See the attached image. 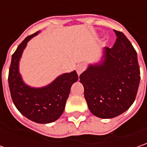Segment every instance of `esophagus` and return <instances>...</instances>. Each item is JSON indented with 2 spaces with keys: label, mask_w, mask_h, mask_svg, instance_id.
I'll use <instances>...</instances> for the list:
<instances>
[{
  "label": "esophagus",
  "mask_w": 147,
  "mask_h": 147,
  "mask_svg": "<svg viewBox=\"0 0 147 147\" xmlns=\"http://www.w3.org/2000/svg\"><path fill=\"white\" fill-rule=\"evenodd\" d=\"M84 70H85V66L84 65V64L80 63V64H78V65L76 66V71H77V74L79 76H80Z\"/></svg>",
  "instance_id": "obj_1"
}]
</instances>
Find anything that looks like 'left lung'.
I'll list each match as a JSON object with an SVG mask.
<instances>
[{
  "mask_svg": "<svg viewBox=\"0 0 147 147\" xmlns=\"http://www.w3.org/2000/svg\"><path fill=\"white\" fill-rule=\"evenodd\" d=\"M114 32L115 43L112 48L105 47L104 60L80 76L89 110L105 119L115 117L132 105L140 82L135 49L122 32Z\"/></svg>",
  "mask_w": 147,
  "mask_h": 147,
  "instance_id": "8db88e82",
  "label": "left lung"
}]
</instances>
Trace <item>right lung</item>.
Segmentation results:
<instances>
[{"label":"right lung","instance_id":"add662e5","mask_svg":"<svg viewBox=\"0 0 147 147\" xmlns=\"http://www.w3.org/2000/svg\"><path fill=\"white\" fill-rule=\"evenodd\" d=\"M38 33L26 37L13 54L8 81L13 102L18 111L34 122L47 124L59 119L63 113L71 87L78 80V75L76 71L63 74L48 86L41 88L24 84L19 74V60L28 41Z\"/></svg>","mask_w":147,"mask_h":147}]
</instances>
